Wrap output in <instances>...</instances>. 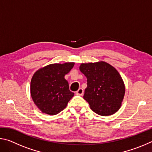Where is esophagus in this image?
<instances>
[{
  "label": "esophagus",
  "mask_w": 152,
  "mask_h": 152,
  "mask_svg": "<svg viewBox=\"0 0 152 152\" xmlns=\"http://www.w3.org/2000/svg\"><path fill=\"white\" fill-rule=\"evenodd\" d=\"M83 93H84V91H83V89L81 88H80L78 91L76 92V94L80 95V96H82V95L83 94Z\"/></svg>",
  "instance_id": "obj_1"
}]
</instances>
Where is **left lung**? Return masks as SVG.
Wrapping results in <instances>:
<instances>
[{
	"instance_id": "8db88e82",
	"label": "left lung",
	"mask_w": 152,
	"mask_h": 152,
	"mask_svg": "<svg viewBox=\"0 0 152 152\" xmlns=\"http://www.w3.org/2000/svg\"><path fill=\"white\" fill-rule=\"evenodd\" d=\"M80 70L87 78L84 99L92 111L101 116L116 113L121 106L125 88L114 67L104 61L81 64Z\"/></svg>"
}]
</instances>
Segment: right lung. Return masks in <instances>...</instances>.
<instances>
[{
    "label": "right lung",
    "mask_w": 152,
    "mask_h": 152,
    "mask_svg": "<svg viewBox=\"0 0 152 152\" xmlns=\"http://www.w3.org/2000/svg\"><path fill=\"white\" fill-rule=\"evenodd\" d=\"M74 62L52 64L40 68L31 80V95L41 111L50 115L60 113L74 95L64 78L73 68Z\"/></svg>",
    "instance_id": "obj_1"
}]
</instances>
